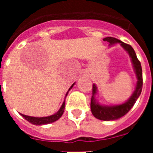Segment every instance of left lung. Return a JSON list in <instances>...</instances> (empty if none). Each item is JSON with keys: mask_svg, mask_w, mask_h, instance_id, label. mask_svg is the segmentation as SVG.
I'll list each match as a JSON object with an SVG mask.
<instances>
[{"mask_svg": "<svg viewBox=\"0 0 153 153\" xmlns=\"http://www.w3.org/2000/svg\"><path fill=\"white\" fill-rule=\"evenodd\" d=\"M103 40L109 42L110 44L119 43L127 52L129 53V56L132 59V64L134 67L138 79L136 90L134 91L132 97L129 98V100L126 101L124 103L120 104V105L113 106H103L96 102L94 95L97 93V86L95 84L93 85V96H92L91 102H90L92 113L98 120L109 121V120H116L117 119L121 118L122 117H123L124 115L126 114L130 110L131 108L133 106L136 101L137 100V99L141 94L142 89H143V70H142L141 63H140V60H138L134 50L129 44H125L121 40L114 38V37H111V36L106 37V38L103 39Z\"/></svg>", "mask_w": 153, "mask_h": 153, "instance_id": "obj_1", "label": "left lung"}]
</instances>
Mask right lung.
<instances>
[{
    "instance_id": "1",
    "label": "right lung",
    "mask_w": 153,
    "mask_h": 153,
    "mask_svg": "<svg viewBox=\"0 0 153 153\" xmlns=\"http://www.w3.org/2000/svg\"><path fill=\"white\" fill-rule=\"evenodd\" d=\"M74 85V83L72 85V86H70V88L69 89V90L72 88ZM67 93L66 94V97L67 96ZM64 109H65V100L63 101L61 107H60V109H59V111H58L57 113H55V114L52 115V116H50V117H29V116H26V115L21 114V116H22V117L27 120V121H28V122L30 123L33 124V125H44V124L51 123H53L55 122V121H56L57 120H59V119L62 117V115H63V112H64Z\"/></svg>"
}]
</instances>
